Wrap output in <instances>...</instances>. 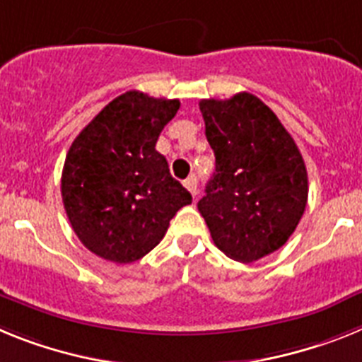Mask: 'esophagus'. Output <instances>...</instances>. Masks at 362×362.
I'll use <instances>...</instances> for the list:
<instances>
[{
  "label": "esophagus",
  "instance_id": "34e87169",
  "mask_svg": "<svg viewBox=\"0 0 362 362\" xmlns=\"http://www.w3.org/2000/svg\"><path fill=\"white\" fill-rule=\"evenodd\" d=\"M197 184H199V182H197V177H194V175H191L189 178H185L184 180V185L187 187V191H189L193 197H197V194H199V187H197Z\"/></svg>",
  "mask_w": 362,
  "mask_h": 362
}]
</instances>
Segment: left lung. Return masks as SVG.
Listing matches in <instances>:
<instances>
[{
	"instance_id": "obj_1",
	"label": "left lung",
	"mask_w": 362,
	"mask_h": 362,
	"mask_svg": "<svg viewBox=\"0 0 362 362\" xmlns=\"http://www.w3.org/2000/svg\"><path fill=\"white\" fill-rule=\"evenodd\" d=\"M215 173L199 200L215 246L250 264L286 244L303 218L308 173L275 112L257 96L200 100Z\"/></svg>"
}]
</instances>
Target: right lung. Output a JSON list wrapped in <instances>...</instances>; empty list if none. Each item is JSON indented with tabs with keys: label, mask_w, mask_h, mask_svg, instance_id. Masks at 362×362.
Listing matches in <instances>:
<instances>
[{
	"label": "right lung",
	"mask_w": 362,
	"mask_h": 362,
	"mask_svg": "<svg viewBox=\"0 0 362 362\" xmlns=\"http://www.w3.org/2000/svg\"><path fill=\"white\" fill-rule=\"evenodd\" d=\"M178 109V100L127 90L74 138L62 173V199L74 233L94 255L116 264L142 259L193 200L156 151Z\"/></svg>",
	"instance_id": "1"
}]
</instances>
